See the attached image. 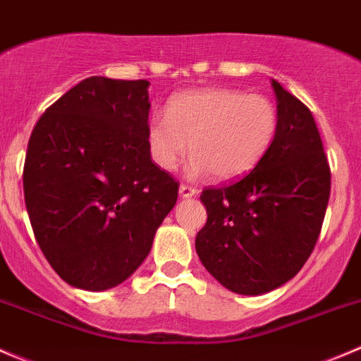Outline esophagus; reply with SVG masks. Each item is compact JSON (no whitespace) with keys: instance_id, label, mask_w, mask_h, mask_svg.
Instances as JSON below:
<instances>
[{"instance_id":"1","label":"esophagus","mask_w":361,"mask_h":361,"mask_svg":"<svg viewBox=\"0 0 361 361\" xmlns=\"http://www.w3.org/2000/svg\"><path fill=\"white\" fill-rule=\"evenodd\" d=\"M179 192H180L182 198H191V196H195L196 192H198V189L192 188V185H188V184H180Z\"/></svg>"}]
</instances>
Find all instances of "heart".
I'll return each mask as SVG.
<instances>
[{
	"label": "heart",
	"instance_id": "1",
	"mask_svg": "<svg viewBox=\"0 0 361 361\" xmlns=\"http://www.w3.org/2000/svg\"><path fill=\"white\" fill-rule=\"evenodd\" d=\"M277 128L279 112L267 96L230 87L196 89L177 94L166 114L151 117L147 144L161 170H176L191 147L189 176L210 172L214 179L231 180L265 158Z\"/></svg>",
	"mask_w": 361,
	"mask_h": 361
}]
</instances>
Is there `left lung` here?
Listing matches in <instances>:
<instances>
[{
  "label": "left lung",
  "instance_id": "8db88e82",
  "mask_svg": "<svg viewBox=\"0 0 361 361\" xmlns=\"http://www.w3.org/2000/svg\"><path fill=\"white\" fill-rule=\"evenodd\" d=\"M279 128L265 158L242 179L203 189L207 223L196 252L230 291L263 295L293 279L321 233L331 173L316 121L272 80Z\"/></svg>",
  "mask_w": 361,
  "mask_h": 361
}]
</instances>
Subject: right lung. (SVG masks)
<instances>
[{
	"mask_svg": "<svg viewBox=\"0 0 361 361\" xmlns=\"http://www.w3.org/2000/svg\"><path fill=\"white\" fill-rule=\"evenodd\" d=\"M147 87L89 77L33 128L26 209L42 252L70 286L105 291L126 281L177 202L179 182L149 152Z\"/></svg>",
	"mask_w": 361,
	"mask_h": 361,
	"instance_id": "add662e5",
	"label": "right lung"
}]
</instances>
